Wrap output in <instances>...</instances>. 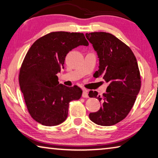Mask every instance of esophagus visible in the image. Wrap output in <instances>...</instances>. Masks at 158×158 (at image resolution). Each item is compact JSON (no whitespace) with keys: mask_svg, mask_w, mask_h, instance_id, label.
Wrapping results in <instances>:
<instances>
[{"mask_svg":"<svg viewBox=\"0 0 158 158\" xmlns=\"http://www.w3.org/2000/svg\"><path fill=\"white\" fill-rule=\"evenodd\" d=\"M82 97L84 98H89V94H88V93H87V91H86V90H84V91H83Z\"/></svg>","mask_w":158,"mask_h":158,"instance_id":"34e87169","label":"esophagus"}]
</instances>
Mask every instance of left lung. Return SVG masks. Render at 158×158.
Masks as SVG:
<instances>
[{
  "instance_id": "1",
  "label": "left lung",
  "mask_w": 158,
  "mask_h": 158,
  "mask_svg": "<svg viewBox=\"0 0 158 158\" xmlns=\"http://www.w3.org/2000/svg\"><path fill=\"white\" fill-rule=\"evenodd\" d=\"M97 52L100 65L94 74L109 83L102 96L90 90V98L102 102L97 112L89 114L95 124L111 126L123 120L130 113L141 88V77L137 59L130 48L114 35L105 32L85 33Z\"/></svg>"
}]
</instances>
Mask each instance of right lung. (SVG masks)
<instances>
[{"mask_svg": "<svg viewBox=\"0 0 158 158\" xmlns=\"http://www.w3.org/2000/svg\"><path fill=\"white\" fill-rule=\"evenodd\" d=\"M88 46L84 33L52 32L32 44L21 64L19 82L29 114L39 123L55 126L68 117L69 104L81 98L79 87L58 82L66 55L74 48Z\"/></svg>", "mask_w": 158, "mask_h": 158, "instance_id": "add662e5", "label": "right lung"}]
</instances>
